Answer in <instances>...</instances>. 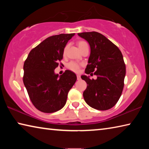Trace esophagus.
Returning a JSON list of instances; mask_svg holds the SVG:
<instances>
[{
	"label": "esophagus",
	"instance_id": "obj_1",
	"mask_svg": "<svg viewBox=\"0 0 149 149\" xmlns=\"http://www.w3.org/2000/svg\"><path fill=\"white\" fill-rule=\"evenodd\" d=\"M77 80H80V75H77Z\"/></svg>",
	"mask_w": 149,
	"mask_h": 149
}]
</instances>
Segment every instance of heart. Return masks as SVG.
Masks as SVG:
<instances>
[{
    "label": "heart",
    "instance_id": "b5f03b06",
    "mask_svg": "<svg viewBox=\"0 0 149 149\" xmlns=\"http://www.w3.org/2000/svg\"><path fill=\"white\" fill-rule=\"evenodd\" d=\"M77 45H78V47H79V49L81 50L84 49L85 47L88 46L87 42L85 41H81L78 42ZM66 49H67V47L64 49V53L65 52V50H66ZM67 67H68V68L70 70H72V71L75 72H77L79 70L80 65L79 64H77V63L75 62H70L68 63V64Z\"/></svg>",
    "mask_w": 149,
    "mask_h": 149
}]
</instances>
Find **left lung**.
<instances>
[{"instance_id": "8db88e82", "label": "left lung", "mask_w": 149, "mask_h": 149, "mask_svg": "<svg viewBox=\"0 0 149 149\" xmlns=\"http://www.w3.org/2000/svg\"><path fill=\"white\" fill-rule=\"evenodd\" d=\"M78 35L86 40L91 48L85 74L95 71L94 75L97 76V79L81 76L87 85L83 94L85 101L95 109H110L118 101L124 85L125 65L122 52L100 33L84 32Z\"/></svg>"}]
</instances>
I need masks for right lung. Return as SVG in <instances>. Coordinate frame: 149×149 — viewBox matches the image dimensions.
Masks as SVG:
<instances>
[{"instance_id":"right-lung-1","label":"right lung","mask_w":149,"mask_h":149,"mask_svg":"<svg viewBox=\"0 0 149 149\" xmlns=\"http://www.w3.org/2000/svg\"><path fill=\"white\" fill-rule=\"evenodd\" d=\"M74 35L48 37L30 51L24 62V85L33 104L41 112L52 113L62 109L76 81V75L70 70L60 76L54 73L65 45Z\"/></svg>"}]
</instances>
